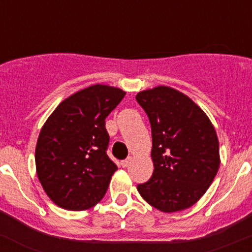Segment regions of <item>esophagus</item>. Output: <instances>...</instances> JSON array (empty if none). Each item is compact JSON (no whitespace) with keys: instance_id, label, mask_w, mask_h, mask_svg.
<instances>
[{"instance_id":"34e87169","label":"esophagus","mask_w":252,"mask_h":252,"mask_svg":"<svg viewBox=\"0 0 252 252\" xmlns=\"http://www.w3.org/2000/svg\"><path fill=\"white\" fill-rule=\"evenodd\" d=\"M131 161H132V158H127V159H126V160H124V161H121L122 168H127V166L131 164Z\"/></svg>"}]
</instances>
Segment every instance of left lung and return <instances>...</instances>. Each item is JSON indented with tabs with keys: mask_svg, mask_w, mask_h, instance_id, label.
<instances>
[{
	"mask_svg": "<svg viewBox=\"0 0 252 252\" xmlns=\"http://www.w3.org/2000/svg\"><path fill=\"white\" fill-rule=\"evenodd\" d=\"M151 125L154 173L137 186L150 206L173 213L192 207L217 174L220 144L212 122L188 95L166 86L137 93Z\"/></svg>",
	"mask_w": 252,
	"mask_h": 252,
	"instance_id": "obj_1",
	"label": "left lung"
}]
</instances>
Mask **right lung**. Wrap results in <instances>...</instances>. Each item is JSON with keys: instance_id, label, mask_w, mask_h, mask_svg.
<instances>
[{"instance_id": "obj_1", "label": "right lung", "mask_w": 252, "mask_h": 252, "mask_svg": "<svg viewBox=\"0 0 252 252\" xmlns=\"http://www.w3.org/2000/svg\"><path fill=\"white\" fill-rule=\"evenodd\" d=\"M126 92L93 84L60 102L41 127L35 149L39 182L60 208L86 211L106 194L115 162L107 157L104 120Z\"/></svg>"}]
</instances>
